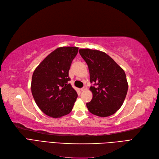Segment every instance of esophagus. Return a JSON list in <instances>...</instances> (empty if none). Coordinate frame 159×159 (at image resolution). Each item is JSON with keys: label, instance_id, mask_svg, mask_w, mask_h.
Wrapping results in <instances>:
<instances>
[{"label": "esophagus", "instance_id": "esophagus-1", "mask_svg": "<svg viewBox=\"0 0 159 159\" xmlns=\"http://www.w3.org/2000/svg\"><path fill=\"white\" fill-rule=\"evenodd\" d=\"M86 89H87V85H85L84 86V87L81 89V91H85V90H86Z\"/></svg>", "mask_w": 159, "mask_h": 159}]
</instances>
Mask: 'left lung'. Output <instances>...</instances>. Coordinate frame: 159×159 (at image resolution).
Listing matches in <instances>:
<instances>
[{
	"label": "left lung",
	"mask_w": 159,
	"mask_h": 159,
	"mask_svg": "<svg viewBox=\"0 0 159 159\" xmlns=\"http://www.w3.org/2000/svg\"><path fill=\"white\" fill-rule=\"evenodd\" d=\"M81 56L87 63L93 93L86 103L89 111L99 117L113 115L122 106L128 90L124 70L106 53L91 49H80Z\"/></svg>",
	"instance_id": "1"
}]
</instances>
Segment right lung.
<instances>
[{"mask_svg":"<svg viewBox=\"0 0 159 159\" xmlns=\"http://www.w3.org/2000/svg\"><path fill=\"white\" fill-rule=\"evenodd\" d=\"M78 52V47L58 48L34 71L31 83L33 98L48 116L61 117L71 111L78 94L68 83V73Z\"/></svg>","mask_w":159,"mask_h":159,"instance_id":"obj_1","label":"right lung"}]
</instances>
